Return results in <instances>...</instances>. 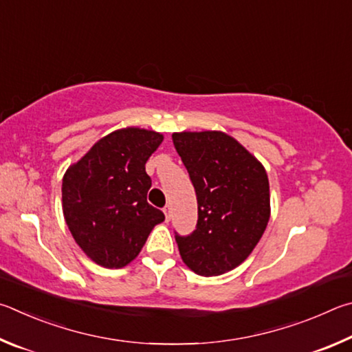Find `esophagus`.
I'll return each mask as SVG.
<instances>
[{
  "mask_svg": "<svg viewBox=\"0 0 352 352\" xmlns=\"http://www.w3.org/2000/svg\"><path fill=\"white\" fill-rule=\"evenodd\" d=\"M164 213H165L166 221H170V218H171V206H165L164 207Z\"/></svg>",
  "mask_w": 352,
  "mask_h": 352,
  "instance_id": "1",
  "label": "esophagus"
}]
</instances>
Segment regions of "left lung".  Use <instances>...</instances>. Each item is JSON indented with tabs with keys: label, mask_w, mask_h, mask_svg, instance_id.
Listing matches in <instances>:
<instances>
[{
	"label": "left lung",
	"mask_w": 352,
	"mask_h": 352,
	"mask_svg": "<svg viewBox=\"0 0 352 352\" xmlns=\"http://www.w3.org/2000/svg\"><path fill=\"white\" fill-rule=\"evenodd\" d=\"M171 138L198 199L196 230L176 233L179 254L199 275L229 272L252 254L267 227V173L226 133L184 131Z\"/></svg>",
	"instance_id": "left-lung-1"
}]
</instances>
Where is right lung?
Wrapping results in <instances>:
<instances>
[{"label":"right lung","instance_id":"right-lung-1","mask_svg":"<svg viewBox=\"0 0 352 352\" xmlns=\"http://www.w3.org/2000/svg\"><path fill=\"white\" fill-rule=\"evenodd\" d=\"M164 135L123 128L104 135L63 176V214L76 243L92 261L120 269L144 248L153 227L165 219L148 204V157Z\"/></svg>","mask_w":352,"mask_h":352}]
</instances>
